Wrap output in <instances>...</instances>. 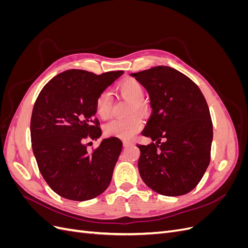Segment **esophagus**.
<instances>
[{
    "instance_id": "esophagus-1",
    "label": "esophagus",
    "mask_w": 248,
    "mask_h": 248,
    "mask_svg": "<svg viewBox=\"0 0 248 248\" xmlns=\"http://www.w3.org/2000/svg\"><path fill=\"white\" fill-rule=\"evenodd\" d=\"M123 145H124V147H129V146L133 145V142L129 141V140H124L123 141Z\"/></svg>"
}]
</instances>
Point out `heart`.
Here are the masks:
<instances>
[{"mask_svg":"<svg viewBox=\"0 0 248 248\" xmlns=\"http://www.w3.org/2000/svg\"><path fill=\"white\" fill-rule=\"evenodd\" d=\"M118 92L125 98L131 100L132 106L130 112L144 111L146 108L142 97L145 94L144 87L140 81L133 78L125 79L117 87ZM112 100L108 91L101 92L95 100L96 114L101 119H108L111 115ZM142 121L138 115H133L125 119H115L104 126V132L108 137H115L122 140H129L141 129Z\"/></svg>","mask_w":248,"mask_h":248,"instance_id":"heart-1","label":"heart"}]
</instances>
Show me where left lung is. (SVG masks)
<instances>
[{
	"instance_id": "8db88e82",
	"label": "left lung",
	"mask_w": 248,
	"mask_h": 248,
	"mask_svg": "<svg viewBox=\"0 0 248 248\" xmlns=\"http://www.w3.org/2000/svg\"><path fill=\"white\" fill-rule=\"evenodd\" d=\"M130 76L147 90L152 108L141 134L156 140L137 145L142 181L162 196L188 193L204 176L211 154L213 125L205 97L188 77L169 66Z\"/></svg>"
}]
</instances>
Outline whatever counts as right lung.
Returning <instances> with one entry per match:
<instances>
[{"mask_svg":"<svg viewBox=\"0 0 248 248\" xmlns=\"http://www.w3.org/2000/svg\"><path fill=\"white\" fill-rule=\"evenodd\" d=\"M124 71L94 74L66 70L51 78L37 97L31 140L42 177L62 198L88 201L106 190L122 151L118 138L104 139L92 153L86 139L101 137L95 100Z\"/></svg>","mask_w":248,"mask_h":248,"instance_id":"obj_1","label":"right lung"}]
</instances>
